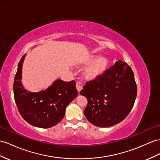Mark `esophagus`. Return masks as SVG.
<instances>
[{"instance_id": "esophagus-1", "label": "esophagus", "mask_w": 160, "mask_h": 160, "mask_svg": "<svg viewBox=\"0 0 160 160\" xmlns=\"http://www.w3.org/2000/svg\"><path fill=\"white\" fill-rule=\"evenodd\" d=\"M76 88L78 92H80L81 91V89H83V85L81 84V83H80L79 81H77V83H76Z\"/></svg>"}]
</instances>
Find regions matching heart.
<instances>
[{
    "label": "heart",
    "instance_id": "obj_1",
    "mask_svg": "<svg viewBox=\"0 0 160 160\" xmlns=\"http://www.w3.org/2000/svg\"><path fill=\"white\" fill-rule=\"evenodd\" d=\"M89 67L85 71V77L88 80H93L100 77L106 71L108 67V62L107 58L105 57H96L90 56L83 60L82 63L85 65L90 64Z\"/></svg>",
    "mask_w": 160,
    "mask_h": 160
}]
</instances>
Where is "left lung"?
<instances>
[{
	"instance_id": "obj_1",
	"label": "left lung",
	"mask_w": 160,
	"mask_h": 160,
	"mask_svg": "<svg viewBox=\"0 0 160 160\" xmlns=\"http://www.w3.org/2000/svg\"><path fill=\"white\" fill-rule=\"evenodd\" d=\"M83 88L80 94L88 102L84 115L93 125L102 128L122 122L133 107L137 93L133 71L121 60Z\"/></svg>"
}]
</instances>
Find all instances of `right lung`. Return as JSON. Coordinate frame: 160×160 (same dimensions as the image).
<instances>
[{"label": "right lung", "instance_id": "right-lung-1", "mask_svg": "<svg viewBox=\"0 0 160 160\" xmlns=\"http://www.w3.org/2000/svg\"><path fill=\"white\" fill-rule=\"evenodd\" d=\"M25 56H23L19 62L13 83L14 98L18 111L26 122L33 126L53 127L63 119L66 108L77 96L76 82L57 79L45 90L27 91L21 81Z\"/></svg>", "mask_w": 160, "mask_h": 160}]
</instances>
